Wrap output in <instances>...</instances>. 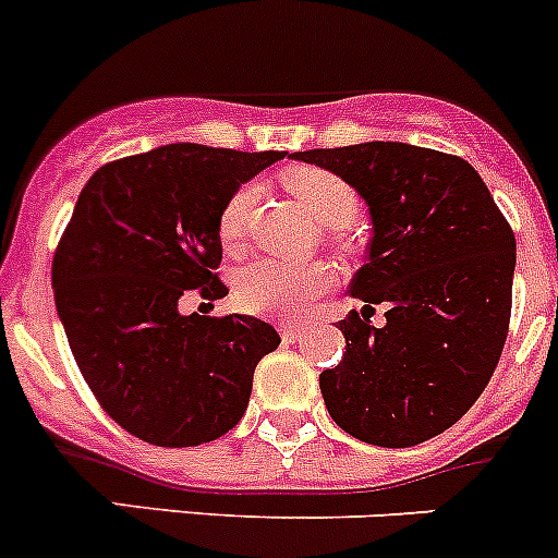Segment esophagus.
Segmentation results:
<instances>
[{
	"instance_id": "obj_1",
	"label": "esophagus",
	"mask_w": 558,
	"mask_h": 558,
	"mask_svg": "<svg viewBox=\"0 0 558 558\" xmlns=\"http://www.w3.org/2000/svg\"><path fill=\"white\" fill-rule=\"evenodd\" d=\"M279 331H282L284 342H295L299 337H304L306 326L304 323H282V326H279Z\"/></svg>"
}]
</instances>
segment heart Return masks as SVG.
I'll return each instance as SVG.
<instances>
[{
  "instance_id": "b5f03b06",
  "label": "heart",
  "mask_w": 558,
  "mask_h": 558,
  "mask_svg": "<svg viewBox=\"0 0 558 558\" xmlns=\"http://www.w3.org/2000/svg\"><path fill=\"white\" fill-rule=\"evenodd\" d=\"M284 189L295 196V203L323 227H348L359 214V196L353 185L339 174L317 167H299L284 174ZM257 199L252 183L241 185L227 196L219 214V238L227 248H235L246 232L248 210ZM331 284V268L326 263L288 265L276 259H254L243 265L235 279V299L241 310L254 315L288 317L306 310L315 295Z\"/></svg>"
}]
</instances>
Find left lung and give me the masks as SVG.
<instances>
[{
	"instance_id": "8db88e82",
	"label": "left lung",
	"mask_w": 558,
	"mask_h": 558,
	"mask_svg": "<svg viewBox=\"0 0 558 558\" xmlns=\"http://www.w3.org/2000/svg\"><path fill=\"white\" fill-rule=\"evenodd\" d=\"M353 185L373 241L350 295L386 326L339 320L344 355L320 373L333 422L375 447H416L485 391L509 331L514 235L469 161L405 142L295 153Z\"/></svg>"
}]
</instances>
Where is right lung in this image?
I'll use <instances>...</instances> for the list:
<instances>
[{
	"mask_svg": "<svg viewBox=\"0 0 558 558\" xmlns=\"http://www.w3.org/2000/svg\"><path fill=\"white\" fill-rule=\"evenodd\" d=\"M279 150L163 145L100 167L51 263L57 315L95 400L156 447H199L246 413L254 367L279 333L248 315H183L225 299L219 214Z\"/></svg>",
	"mask_w": 558,
	"mask_h": 558,
	"instance_id": "right-lung-1",
	"label": "right lung"
}]
</instances>
